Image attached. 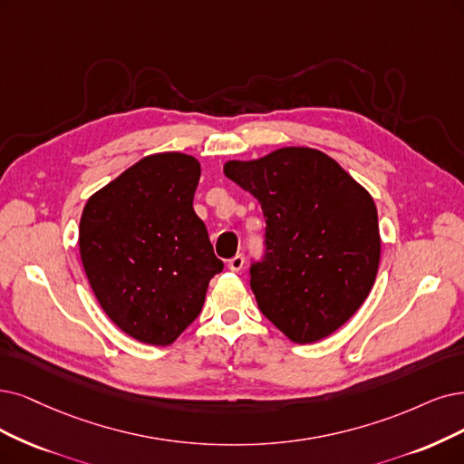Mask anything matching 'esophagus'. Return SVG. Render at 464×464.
<instances>
[{"mask_svg": "<svg viewBox=\"0 0 464 464\" xmlns=\"http://www.w3.org/2000/svg\"><path fill=\"white\" fill-rule=\"evenodd\" d=\"M243 266H245V258L241 254H237V256H233V258L227 262V267L231 269V271H241L243 269Z\"/></svg>", "mask_w": 464, "mask_h": 464, "instance_id": "obj_1", "label": "esophagus"}]
</instances>
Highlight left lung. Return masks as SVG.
I'll list each match as a JSON object with an SVG mask.
<instances>
[{"label":"left lung","instance_id":"1","mask_svg":"<svg viewBox=\"0 0 464 464\" xmlns=\"http://www.w3.org/2000/svg\"><path fill=\"white\" fill-rule=\"evenodd\" d=\"M223 174L258 198L267 223L266 260L250 269L262 314L296 344L333 334L362 307L379 273L371 193L310 147L227 160Z\"/></svg>","mask_w":464,"mask_h":464}]
</instances>
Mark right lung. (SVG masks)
Masks as SVG:
<instances>
[{"mask_svg": "<svg viewBox=\"0 0 464 464\" xmlns=\"http://www.w3.org/2000/svg\"><path fill=\"white\" fill-rule=\"evenodd\" d=\"M198 179L191 154H149L83 206L78 245L93 295L116 327L143 344L176 342L223 269L193 210Z\"/></svg>", "mask_w": 464, "mask_h": 464, "instance_id": "right-lung-1", "label": "right lung"}]
</instances>
